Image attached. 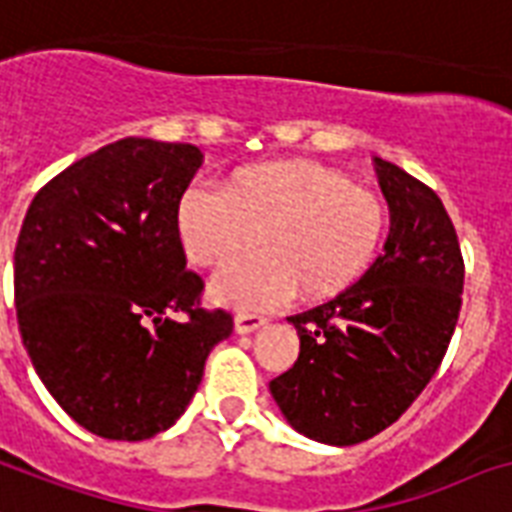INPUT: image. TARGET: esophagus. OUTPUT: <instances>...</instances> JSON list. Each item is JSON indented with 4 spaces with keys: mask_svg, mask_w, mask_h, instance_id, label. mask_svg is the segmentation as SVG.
<instances>
[{
    "mask_svg": "<svg viewBox=\"0 0 512 512\" xmlns=\"http://www.w3.org/2000/svg\"><path fill=\"white\" fill-rule=\"evenodd\" d=\"M261 326H267V318H261V315H248V312L235 315L237 334H253V331H259Z\"/></svg>",
    "mask_w": 512,
    "mask_h": 512,
    "instance_id": "esophagus-1",
    "label": "esophagus"
}]
</instances>
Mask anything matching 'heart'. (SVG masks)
<instances>
[{
  "label": "heart",
  "instance_id": "b5f03b06",
  "mask_svg": "<svg viewBox=\"0 0 512 512\" xmlns=\"http://www.w3.org/2000/svg\"><path fill=\"white\" fill-rule=\"evenodd\" d=\"M390 227L387 202L347 173L310 160L237 168L224 194L189 186L176 235L194 267H219L211 296L235 310H269L293 291L304 301L339 296L366 275Z\"/></svg>",
  "mask_w": 512,
  "mask_h": 512
}]
</instances>
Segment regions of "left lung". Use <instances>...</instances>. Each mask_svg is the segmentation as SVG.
Wrapping results in <instances>:
<instances>
[{"label":"left lung","instance_id":"1","mask_svg":"<svg viewBox=\"0 0 512 512\" xmlns=\"http://www.w3.org/2000/svg\"><path fill=\"white\" fill-rule=\"evenodd\" d=\"M390 205L384 253L358 283L288 318L299 360L269 382L312 441L352 446L398 422L433 379L462 307L465 261L441 197L376 157Z\"/></svg>","mask_w":512,"mask_h":512}]
</instances>
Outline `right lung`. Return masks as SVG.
Masks as SVG:
<instances>
[{
    "mask_svg": "<svg viewBox=\"0 0 512 512\" xmlns=\"http://www.w3.org/2000/svg\"><path fill=\"white\" fill-rule=\"evenodd\" d=\"M192 144L122 138L50 178L15 245L23 347L58 406L109 441L176 422L205 360L235 328L205 310L176 235L200 168Z\"/></svg>",
    "mask_w": 512,
    "mask_h": 512,
    "instance_id": "add662e5",
    "label": "right lung"
}]
</instances>
